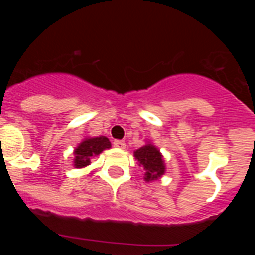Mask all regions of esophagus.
I'll return each mask as SVG.
<instances>
[{
	"instance_id": "34e87169",
	"label": "esophagus",
	"mask_w": 255,
	"mask_h": 255,
	"mask_svg": "<svg viewBox=\"0 0 255 255\" xmlns=\"http://www.w3.org/2000/svg\"><path fill=\"white\" fill-rule=\"evenodd\" d=\"M114 147L119 148V149H125L126 144L124 140H115L114 141Z\"/></svg>"
}]
</instances>
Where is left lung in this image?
<instances>
[{"mask_svg": "<svg viewBox=\"0 0 255 255\" xmlns=\"http://www.w3.org/2000/svg\"><path fill=\"white\" fill-rule=\"evenodd\" d=\"M135 158L140 162V164L145 170V177L147 181L157 180L164 173V164L159 150L155 147L148 144L134 153Z\"/></svg>", "mask_w": 255, "mask_h": 255, "instance_id": "left-lung-1", "label": "left lung"}]
</instances>
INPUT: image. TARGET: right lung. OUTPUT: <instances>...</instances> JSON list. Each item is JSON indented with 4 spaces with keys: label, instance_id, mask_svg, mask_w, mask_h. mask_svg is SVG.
<instances>
[{
    "label": "right lung",
    "instance_id": "right-lung-1",
    "mask_svg": "<svg viewBox=\"0 0 255 255\" xmlns=\"http://www.w3.org/2000/svg\"><path fill=\"white\" fill-rule=\"evenodd\" d=\"M110 147H111V143L105 136L87 139V140L79 144V147L74 152V155H75V161H74L75 167H85V166L91 163L92 157H96V155L102 153L105 149H108Z\"/></svg>",
    "mask_w": 255,
    "mask_h": 255
}]
</instances>
